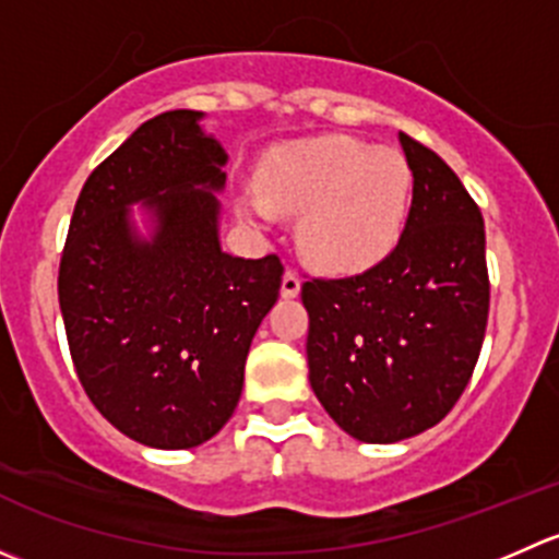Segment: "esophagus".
I'll return each instance as SVG.
<instances>
[{
    "instance_id": "34e87169",
    "label": "esophagus",
    "mask_w": 559,
    "mask_h": 559,
    "mask_svg": "<svg viewBox=\"0 0 559 559\" xmlns=\"http://www.w3.org/2000/svg\"><path fill=\"white\" fill-rule=\"evenodd\" d=\"M281 295H284L286 300L300 295V278H297V273H292V270H286L284 278H281Z\"/></svg>"
}]
</instances>
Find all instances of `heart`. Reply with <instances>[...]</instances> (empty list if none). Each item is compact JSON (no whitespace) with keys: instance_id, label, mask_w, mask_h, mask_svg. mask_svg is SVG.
Listing matches in <instances>:
<instances>
[{"instance_id":"1","label":"heart","mask_w":559,"mask_h":559,"mask_svg":"<svg viewBox=\"0 0 559 559\" xmlns=\"http://www.w3.org/2000/svg\"><path fill=\"white\" fill-rule=\"evenodd\" d=\"M408 162L392 148L326 134L278 145L257 170V195L238 205L243 222L267 227L300 213L297 243L324 273H362L400 243L411 207Z\"/></svg>"}]
</instances>
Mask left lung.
<instances>
[{
  "mask_svg": "<svg viewBox=\"0 0 559 559\" xmlns=\"http://www.w3.org/2000/svg\"><path fill=\"white\" fill-rule=\"evenodd\" d=\"M414 175L403 238L354 278L308 281V379L343 432L397 443L465 392L489 313L484 218L452 167L400 132Z\"/></svg>",
  "mask_w": 559,
  "mask_h": 559,
  "instance_id": "8db88e82",
  "label": "left lung"
}]
</instances>
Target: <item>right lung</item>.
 I'll list each match as a JSON object with an SVG mask.
<instances>
[{
	"label": "right lung",
	"instance_id": "add662e5",
	"mask_svg": "<svg viewBox=\"0 0 559 559\" xmlns=\"http://www.w3.org/2000/svg\"><path fill=\"white\" fill-rule=\"evenodd\" d=\"M202 121L162 112L88 175L59 267L78 379L116 430L154 449L200 447L227 425L284 275L273 253L222 248L229 156Z\"/></svg>",
	"mask_w": 559,
	"mask_h": 559
}]
</instances>
